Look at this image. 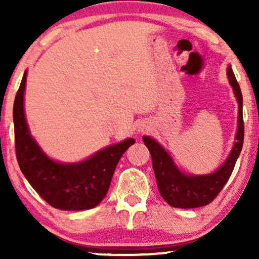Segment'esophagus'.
<instances>
[{"label": "esophagus", "mask_w": 259, "mask_h": 259, "mask_svg": "<svg viewBox=\"0 0 259 259\" xmlns=\"http://www.w3.org/2000/svg\"><path fill=\"white\" fill-rule=\"evenodd\" d=\"M148 129H150V126L147 125V123H142V124H140V126H139V132L144 133V132H146V130H148Z\"/></svg>", "instance_id": "34e87169"}]
</instances>
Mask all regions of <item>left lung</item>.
Wrapping results in <instances>:
<instances>
[{
  "label": "left lung",
  "instance_id": "left-lung-1",
  "mask_svg": "<svg viewBox=\"0 0 259 259\" xmlns=\"http://www.w3.org/2000/svg\"><path fill=\"white\" fill-rule=\"evenodd\" d=\"M227 75L229 84L233 88L234 95L239 103L237 130L234 146L228 158L215 171L204 175L183 173L164 147L160 146L151 136H144V144L152 157V167L156 175L159 194L164 201L175 208H197L209 204L222 191L233 173L235 163L242 150L243 144V118H242V94L237 84L231 65H228Z\"/></svg>",
  "mask_w": 259,
  "mask_h": 259
}]
</instances>
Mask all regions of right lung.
I'll list each match as a JSON object with an SVG mask.
<instances>
[{
    "mask_svg": "<svg viewBox=\"0 0 259 259\" xmlns=\"http://www.w3.org/2000/svg\"><path fill=\"white\" fill-rule=\"evenodd\" d=\"M26 72L13 106L14 140L18 164L32 189L50 206L62 210L91 209L105 198L115 167L135 140L102 148L85 160L62 163L53 160L31 136L24 113Z\"/></svg>",
    "mask_w": 259,
    "mask_h": 259,
    "instance_id": "add662e5",
    "label": "right lung"
}]
</instances>
